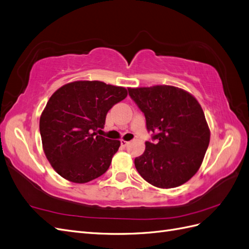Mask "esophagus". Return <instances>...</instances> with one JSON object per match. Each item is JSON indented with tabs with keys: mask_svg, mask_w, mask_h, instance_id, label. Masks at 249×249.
Instances as JSON below:
<instances>
[{
	"mask_svg": "<svg viewBox=\"0 0 249 249\" xmlns=\"http://www.w3.org/2000/svg\"><path fill=\"white\" fill-rule=\"evenodd\" d=\"M120 143H122V146H123V147H125L127 144H129V141L122 140V141H120Z\"/></svg>",
	"mask_w": 249,
	"mask_h": 249,
	"instance_id": "34e87169",
	"label": "esophagus"
}]
</instances>
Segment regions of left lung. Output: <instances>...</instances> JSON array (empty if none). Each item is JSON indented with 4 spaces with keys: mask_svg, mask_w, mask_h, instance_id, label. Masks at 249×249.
<instances>
[{
    "mask_svg": "<svg viewBox=\"0 0 249 249\" xmlns=\"http://www.w3.org/2000/svg\"><path fill=\"white\" fill-rule=\"evenodd\" d=\"M144 113L153 140L135 159V167L147 183L168 189L188 182L199 169L210 142L205 113L186 90L169 85L127 88Z\"/></svg>",
    "mask_w": 249,
    "mask_h": 249,
    "instance_id": "1",
    "label": "left lung"
}]
</instances>
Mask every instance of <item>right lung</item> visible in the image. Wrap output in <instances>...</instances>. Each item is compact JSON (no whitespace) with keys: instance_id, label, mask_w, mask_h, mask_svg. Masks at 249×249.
Listing matches in <instances>:
<instances>
[{"instance_id":"1","label":"right lung","mask_w":249,"mask_h":249,"mask_svg":"<svg viewBox=\"0 0 249 249\" xmlns=\"http://www.w3.org/2000/svg\"><path fill=\"white\" fill-rule=\"evenodd\" d=\"M127 90L101 81H74L53 93L43 109L39 130L52 167L72 183L84 184L106 172L119 140L97 135L108 111Z\"/></svg>"}]
</instances>
